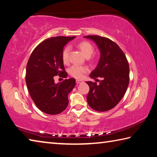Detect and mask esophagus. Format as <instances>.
I'll return each instance as SVG.
<instances>
[{"label": "esophagus", "instance_id": "obj_1", "mask_svg": "<svg viewBox=\"0 0 157 157\" xmlns=\"http://www.w3.org/2000/svg\"><path fill=\"white\" fill-rule=\"evenodd\" d=\"M82 82H83V81L80 80V79H77V80H76L77 84H80V83H82Z\"/></svg>", "mask_w": 157, "mask_h": 157}]
</instances>
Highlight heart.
<instances>
[{
    "mask_svg": "<svg viewBox=\"0 0 157 157\" xmlns=\"http://www.w3.org/2000/svg\"><path fill=\"white\" fill-rule=\"evenodd\" d=\"M78 48L81 50L82 53L86 57H89L91 56L93 52H94V47L93 45L87 41H82L77 44ZM69 53H70V48L69 47H65L62 50L61 57L64 64H67L69 62ZM89 71L88 67L85 66H77L74 65L68 69V73L73 78L77 79H82L83 78L84 74Z\"/></svg>",
    "mask_w": 157,
    "mask_h": 157,
    "instance_id": "obj_1",
    "label": "heart"
}]
</instances>
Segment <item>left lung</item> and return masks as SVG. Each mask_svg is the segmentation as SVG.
Segmentation results:
<instances>
[{"mask_svg": "<svg viewBox=\"0 0 157 157\" xmlns=\"http://www.w3.org/2000/svg\"><path fill=\"white\" fill-rule=\"evenodd\" d=\"M85 37L94 41L100 51L99 63L90 77L102 78L99 84L86 82L90 88L87 102L95 111H109L118 105L128 87V61L121 48L111 39L98 35Z\"/></svg>", "mask_w": 157, "mask_h": 157, "instance_id": "8db88e82", "label": "left lung"}]
</instances>
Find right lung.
<instances>
[{
	"instance_id": "add662e5",
	"label": "right lung",
	"mask_w": 157,
	"mask_h": 157,
	"mask_svg": "<svg viewBox=\"0 0 157 157\" xmlns=\"http://www.w3.org/2000/svg\"><path fill=\"white\" fill-rule=\"evenodd\" d=\"M75 36H55L41 42L31 53L26 66L25 82L33 102L43 112L56 115L68 105V95L75 86V79L55 83V76L66 78L61 57L62 50Z\"/></svg>"
}]
</instances>
